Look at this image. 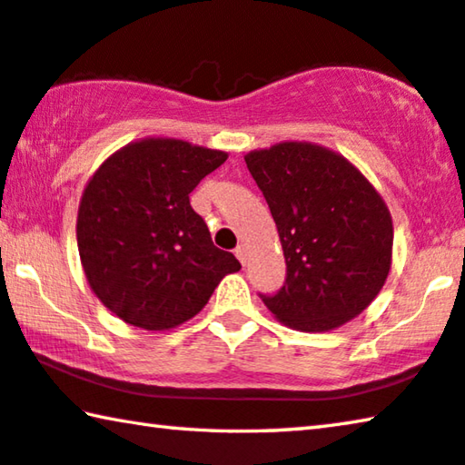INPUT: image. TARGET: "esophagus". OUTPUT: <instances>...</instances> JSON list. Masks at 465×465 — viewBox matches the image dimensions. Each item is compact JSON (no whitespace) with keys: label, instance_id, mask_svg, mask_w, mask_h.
I'll use <instances>...</instances> for the list:
<instances>
[{"label":"esophagus","instance_id":"esophagus-1","mask_svg":"<svg viewBox=\"0 0 465 465\" xmlns=\"http://www.w3.org/2000/svg\"><path fill=\"white\" fill-rule=\"evenodd\" d=\"M235 256H238V261H240L242 264H246V261H248V250H246L244 244H240L238 248H235Z\"/></svg>","mask_w":465,"mask_h":465}]
</instances>
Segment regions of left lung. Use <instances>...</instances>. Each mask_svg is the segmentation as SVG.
<instances>
[{
  "instance_id": "1",
  "label": "left lung",
  "mask_w": 465,
  "mask_h": 465,
  "mask_svg": "<svg viewBox=\"0 0 465 465\" xmlns=\"http://www.w3.org/2000/svg\"><path fill=\"white\" fill-rule=\"evenodd\" d=\"M282 242L287 277L261 296L285 327L327 333L364 312L393 261V221L379 190L343 154L285 140L250 151Z\"/></svg>"
}]
</instances>
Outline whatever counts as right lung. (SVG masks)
<instances>
[{
  "mask_svg": "<svg viewBox=\"0 0 465 465\" xmlns=\"http://www.w3.org/2000/svg\"><path fill=\"white\" fill-rule=\"evenodd\" d=\"M227 153L180 138L122 146L86 182L76 240L88 285L117 319L144 331L180 327L221 279L242 269L219 250L190 193Z\"/></svg>",
  "mask_w": 465,
  "mask_h": 465,
  "instance_id": "add662e5",
  "label": "right lung"
}]
</instances>
